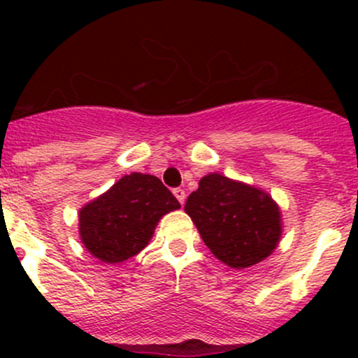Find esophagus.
<instances>
[{
	"instance_id": "34e87169",
	"label": "esophagus",
	"mask_w": 358,
	"mask_h": 358,
	"mask_svg": "<svg viewBox=\"0 0 358 358\" xmlns=\"http://www.w3.org/2000/svg\"><path fill=\"white\" fill-rule=\"evenodd\" d=\"M173 194H175L176 199L180 201V204H182V206L185 204V197H187L185 190H183V189H175V190H173Z\"/></svg>"
}]
</instances>
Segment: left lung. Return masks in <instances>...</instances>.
<instances>
[{
	"instance_id": "left-lung-1",
	"label": "left lung",
	"mask_w": 358,
	"mask_h": 358,
	"mask_svg": "<svg viewBox=\"0 0 358 358\" xmlns=\"http://www.w3.org/2000/svg\"><path fill=\"white\" fill-rule=\"evenodd\" d=\"M185 213L213 255L237 270L272 255L282 234L280 209L268 194L220 173L201 178Z\"/></svg>"
}]
</instances>
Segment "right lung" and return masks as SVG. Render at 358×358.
<instances>
[{
    "label": "right lung",
    "mask_w": 358,
    "mask_h": 358,
    "mask_svg": "<svg viewBox=\"0 0 358 358\" xmlns=\"http://www.w3.org/2000/svg\"><path fill=\"white\" fill-rule=\"evenodd\" d=\"M178 208L157 176L131 173L81 208V243L100 262H126L149 244L159 220Z\"/></svg>",
    "instance_id": "add662e5"
}]
</instances>
